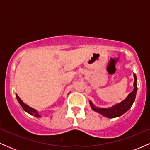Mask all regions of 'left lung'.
I'll use <instances>...</instances> for the list:
<instances>
[{
	"mask_svg": "<svg viewBox=\"0 0 150 150\" xmlns=\"http://www.w3.org/2000/svg\"><path fill=\"white\" fill-rule=\"evenodd\" d=\"M134 78H135V81H134V89L128 94V96L124 101L119 103L118 104L115 105L113 107L108 108H97L94 106L90 101L91 107H92L94 111L101 113V115H103L104 116L108 117V118H113L123 115V113H125L130 109L132 104H133L134 101H135L136 92H137V84H136V82H137V77H136L135 73H134Z\"/></svg>",
	"mask_w": 150,
	"mask_h": 150,
	"instance_id": "obj_1",
	"label": "left lung"
}]
</instances>
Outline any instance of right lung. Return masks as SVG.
<instances>
[{"instance_id":"right-lung-1","label":"right lung","mask_w":150,"mask_h":150,"mask_svg":"<svg viewBox=\"0 0 150 150\" xmlns=\"http://www.w3.org/2000/svg\"><path fill=\"white\" fill-rule=\"evenodd\" d=\"M16 97H17V99H18V102L20 103V104L21 105V106L22 107V108H23V109L25 110L26 112L30 113V114L32 115V116H36V117H41L39 115V113L37 112V111H36V110H34V108H31L29 106H27V105H26L25 104H24L23 101H22L21 99H20V98L18 97V95L17 94H16Z\"/></svg>"}]
</instances>
